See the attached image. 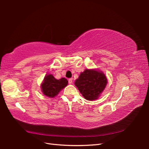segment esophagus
<instances>
[{
	"label": "esophagus",
	"instance_id": "obj_1",
	"mask_svg": "<svg viewBox=\"0 0 149 149\" xmlns=\"http://www.w3.org/2000/svg\"><path fill=\"white\" fill-rule=\"evenodd\" d=\"M68 83L70 84H71L73 83V79H72V78L71 79H68Z\"/></svg>",
	"mask_w": 149,
	"mask_h": 149
}]
</instances>
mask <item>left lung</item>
<instances>
[{
	"mask_svg": "<svg viewBox=\"0 0 149 149\" xmlns=\"http://www.w3.org/2000/svg\"><path fill=\"white\" fill-rule=\"evenodd\" d=\"M107 83L106 75L95 68L86 69L75 81V86L88 100H97L106 88Z\"/></svg>",
	"mask_w": 149,
	"mask_h": 149,
	"instance_id": "1",
	"label": "left lung"
}]
</instances>
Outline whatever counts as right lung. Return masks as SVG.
Returning a JSON list of instances; mask_svg holds the SVG:
<instances>
[{
  "mask_svg": "<svg viewBox=\"0 0 149 149\" xmlns=\"http://www.w3.org/2000/svg\"><path fill=\"white\" fill-rule=\"evenodd\" d=\"M68 85L66 79L62 77L56 79L52 74H47L41 84V89L45 96L53 98L58 95L60 91Z\"/></svg>",
  "mask_w": 149,
  "mask_h": 149,
  "instance_id": "1",
  "label": "right lung"
}]
</instances>
